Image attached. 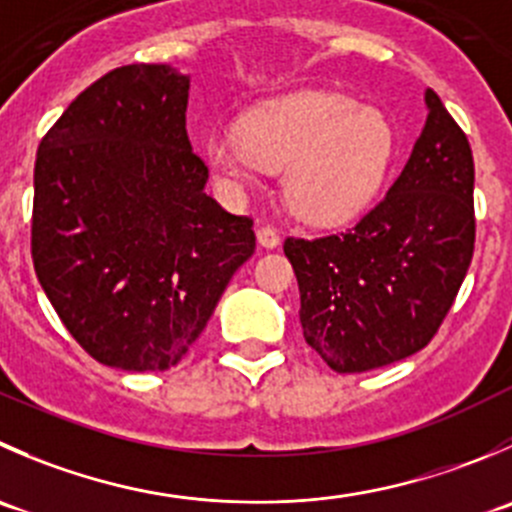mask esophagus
Returning a JSON list of instances; mask_svg holds the SVG:
<instances>
[{"instance_id":"esophagus-1","label":"esophagus","mask_w":512,"mask_h":512,"mask_svg":"<svg viewBox=\"0 0 512 512\" xmlns=\"http://www.w3.org/2000/svg\"><path fill=\"white\" fill-rule=\"evenodd\" d=\"M257 242H260L265 250H275V247H280V232L270 225L260 227V230H257Z\"/></svg>"}]
</instances>
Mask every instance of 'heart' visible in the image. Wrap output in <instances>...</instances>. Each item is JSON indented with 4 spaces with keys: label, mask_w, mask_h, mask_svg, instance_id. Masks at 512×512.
Segmentation results:
<instances>
[{
    "label": "heart",
    "mask_w": 512,
    "mask_h": 512,
    "mask_svg": "<svg viewBox=\"0 0 512 512\" xmlns=\"http://www.w3.org/2000/svg\"><path fill=\"white\" fill-rule=\"evenodd\" d=\"M395 135L388 117L337 92H297L262 104L242 127H217L207 162L227 187L285 170L282 192L300 220L342 225L360 215L388 177Z\"/></svg>",
    "instance_id": "obj_1"
}]
</instances>
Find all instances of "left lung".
<instances>
[{
    "mask_svg": "<svg viewBox=\"0 0 512 512\" xmlns=\"http://www.w3.org/2000/svg\"><path fill=\"white\" fill-rule=\"evenodd\" d=\"M425 104L423 132L388 195L340 235L285 240L302 335L335 372L423 350L473 260V152L433 89Z\"/></svg>",
    "mask_w": 512,
    "mask_h": 512,
    "instance_id": "obj_1",
    "label": "left lung"
}]
</instances>
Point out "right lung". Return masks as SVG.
<instances>
[{
  "mask_svg": "<svg viewBox=\"0 0 512 512\" xmlns=\"http://www.w3.org/2000/svg\"><path fill=\"white\" fill-rule=\"evenodd\" d=\"M190 77L127 64L89 84L39 142L32 262L97 362L160 372L185 357L255 252L250 217L205 192L187 137Z\"/></svg>",
  "mask_w": 512,
  "mask_h": 512,
  "instance_id": "right-lung-1",
  "label": "right lung"
}]
</instances>
